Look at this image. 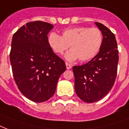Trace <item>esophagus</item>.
Returning <instances> with one entry per match:
<instances>
[{"label": "esophagus", "mask_w": 129, "mask_h": 129, "mask_svg": "<svg viewBox=\"0 0 129 129\" xmlns=\"http://www.w3.org/2000/svg\"><path fill=\"white\" fill-rule=\"evenodd\" d=\"M66 67H67V69H71L72 68L71 64L69 63H68V62H66Z\"/></svg>", "instance_id": "34e87169"}]
</instances>
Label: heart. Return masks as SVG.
<instances>
[{
  "label": "heart",
  "mask_w": 129,
  "mask_h": 129,
  "mask_svg": "<svg viewBox=\"0 0 129 129\" xmlns=\"http://www.w3.org/2000/svg\"><path fill=\"white\" fill-rule=\"evenodd\" d=\"M102 42V32L98 27H72L64 29L62 36L52 32L48 37V45L58 54H63L70 46L71 50L66 55L69 60H90L98 53Z\"/></svg>",
  "instance_id": "b5f03b06"
}]
</instances>
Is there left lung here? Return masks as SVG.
Listing matches in <instances>:
<instances>
[{"label": "left lung", "mask_w": 129, "mask_h": 129, "mask_svg": "<svg viewBox=\"0 0 129 129\" xmlns=\"http://www.w3.org/2000/svg\"><path fill=\"white\" fill-rule=\"evenodd\" d=\"M95 24L103 35L100 52L87 63L73 67L76 93L81 100L87 103L98 102L112 88L118 62L115 36L103 24L98 22Z\"/></svg>", "instance_id": "left-lung-1"}]
</instances>
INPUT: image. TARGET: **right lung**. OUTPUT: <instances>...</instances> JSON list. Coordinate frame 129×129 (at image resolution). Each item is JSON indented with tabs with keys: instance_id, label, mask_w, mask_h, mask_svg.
I'll return each instance as SVG.
<instances>
[{
	"instance_id": "obj_1",
	"label": "right lung",
	"mask_w": 129,
	"mask_h": 129,
	"mask_svg": "<svg viewBox=\"0 0 129 129\" xmlns=\"http://www.w3.org/2000/svg\"><path fill=\"white\" fill-rule=\"evenodd\" d=\"M53 27L41 21L29 22L12 39L10 60L14 79L20 91L35 102H43L53 95L66 70L64 61L48 43L47 35Z\"/></svg>"
}]
</instances>
